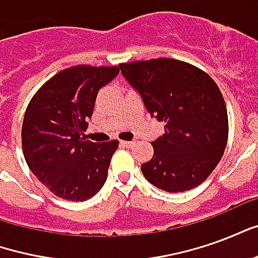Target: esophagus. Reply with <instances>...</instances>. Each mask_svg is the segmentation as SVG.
<instances>
[{
	"label": "esophagus",
	"instance_id": "34e87169",
	"mask_svg": "<svg viewBox=\"0 0 258 258\" xmlns=\"http://www.w3.org/2000/svg\"><path fill=\"white\" fill-rule=\"evenodd\" d=\"M120 144H121V146H124V148H133V146L135 145V142H133V141H121Z\"/></svg>",
	"mask_w": 258,
	"mask_h": 258
}]
</instances>
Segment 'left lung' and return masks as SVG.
<instances>
[{
  "label": "left lung",
  "mask_w": 258,
  "mask_h": 258,
  "mask_svg": "<svg viewBox=\"0 0 258 258\" xmlns=\"http://www.w3.org/2000/svg\"><path fill=\"white\" fill-rule=\"evenodd\" d=\"M118 66L151 116L164 121V134L152 142L153 157L141 166L144 177L166 192L196 188L227 146L228 114L220 88L209 74L182 60L159 58Z\"/></svg>",
  "instance_id": "obj_1"
}]
</instances>
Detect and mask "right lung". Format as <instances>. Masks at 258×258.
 I'll return each mask as SVG.
<instances>
[{"mask_svg":"<svg viewBox=\"0 0 258 258\" xmlns=\"http://www.w3.org/2000/svg\"><path fill=\"white\" fill-rule=\"evenodd\" d=\"M118 66L80 64L64 69L37 91L26 109L22 148L38 181L64 200L84 202L96 195L118 141L95 144L84 138L98 92Z\"/></svg>","mask_w":258,"mask_h":258,"instance_id":"1","label":"right lung"}]
</instances>
